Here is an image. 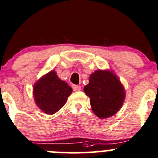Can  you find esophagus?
Segmentation results:
<instances>
[{"label": "esophagus", "instance_id": "34e87169", "mask_svg": "<svg viewBox=\"0 0 158 158\" xmlns=\"http://www.w3.org/2000/svg\"><path fill=\"white\" fill-rule=\"evenodd\" d=\"M72 87L74 91H78V90H81V86H78V85H73Z\"/></svg>", "mask_w": 158, "mask_h": 158}]
</instances>
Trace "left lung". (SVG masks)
Returning a JSON list of instances; mask_svg holds the SVG:
<instances>
[{
    "instance_id": "left-lung-1",
    "label": "left lung",
    "mask_w": 158,
    "mask_h": 158,
    "mask_svg": "<svg viewBox=\"0 0 158 158\" xmlns=\"http://www.w3.org/2000/svg\"><path fill=\"white\" fill-rule=\"evenodd\" d=\"M84 93L90 98L93 112L101 119L114 115L122 107L125 90L118 76L110 70H97L92 73Z\"/></svg>"
}]
</instances>
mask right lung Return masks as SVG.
<instances>
[{
	"label": "right lung",
	"instance_id": "1",
	"mask_svg": "<svg viewBox=\"0 0 158 158\" xmlns=\"http://www.w3.org/2000/svg\"><path fill=\"white\" fill-rule=\"evenodd\" d=\"M72 88L52 70L42 76L33 87V95L37 107L47 114H54L64 107Z\"/></svg>",
	"mask_w": 158,
	"mask_h": 158
}]
</instances>
